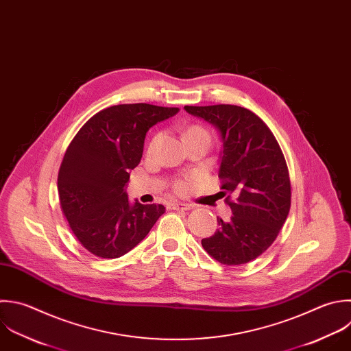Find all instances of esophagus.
<instances>
[{"instance_id":"34e87169","label":"esophagus","mask_w":351,"mask_h":351,"mask_svg":"<svg viewBox=\"0 0 351 351\" xmlns=\"http://www.w3.org/2000/svg\"><path fill=\"white\" fill-rule=\"evenodd\" d=\"M169 207L171 210H191L193 206L188 204V203H178V202H173L169 204Z\"/></svg>"}]
</instances>
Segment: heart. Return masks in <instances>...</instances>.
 Wrapping results in <instances>:
<instances>
[{
    "label": "heart",
    "instance_id": "1",
    "mask_svg": "<svg viewBox=\"0 0 351 351\" xmlns=\"http://www.w3.org/2000/svg\"><path fill=\"white\" fill-rule=\"evenodd\" d=\"M195 132L207 133V132H206L203 128H200V126H192V128H189V129L185 132L184 136H186V134H189V133H195ZM158 138H159V136H155V137L152 138V141H151V144H149V149H152V148L155 147ZM189 186H191V182H189L188 180H185V178H180V180H177V181L174 182V191H176L177 193H180V195L186 193V192L189 191Z\"/></svg>",
    "mask_w": 351,
    "mask_h": 351
}]
</instances>
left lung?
<instances>
[{
  "instance_id": "1",
  "label": "left lung",
  "mask_w": 351,
  "mask_h": 351,
  "mask_svg": "<svg viewBox=\"0 0 351 351\" xmlns=\"http://www.w3.org/2000/svg\"><path fill=\"white\" fill-rule=\"evenodd\" d=\"M186 112L214 125L222 140L218 177L229 193L233 215L218 218L219 229L202 240L222 265H243L258 258L276 240L291 207V182L282 151L266 126L244 107L185 106ZM235 196L230 200V195Z\"/></svg>"
}]
</instances>
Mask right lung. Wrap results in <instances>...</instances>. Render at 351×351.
<instances>
[{
    "label": "right lung",
    "mask_w": 351,
    "mask_h": 351,
    "mask_svg": "<svg viewBox=\"0 0 351 351\" xmlns=\"http://www.w3.org/2000/svg\"><path fill=\"white\" fill-rule=\"evenodd\" d=\"M178 111L145 103L112 106L93 115L70 143L58 177L60 206L93 255H125L165 213L162 204H130L126 185L141 160L147 132Z\"/></svg>",
    "instance_id": "add662e5"
}]
</instances>
